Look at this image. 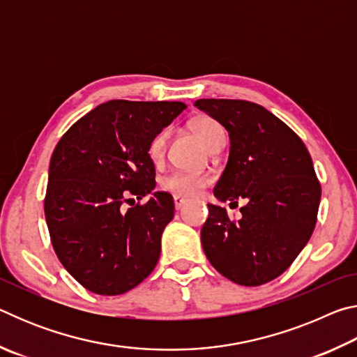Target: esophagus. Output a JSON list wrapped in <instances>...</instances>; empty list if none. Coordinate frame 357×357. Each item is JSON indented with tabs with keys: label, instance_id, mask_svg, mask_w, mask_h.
Listing matches in <instances>:
<instances>
[{
	"label": "esophagus",
	"instance_id": "obj_1",
	"mask_svg": "<svg viewBox=\"0 0 357 357\" xmlns=\"http://www.w3.org/2000/svg\"><path fill=\"white\" fill-rule=\"evenodd\" d=\"M187 204V200L185 198H181V197H174V208H176V211H181Z\"/></svg>",
	"mask_w": 357,
	"mask_h": 357
}]
</instances>
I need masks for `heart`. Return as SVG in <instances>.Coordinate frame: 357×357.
Here are the masks:
<instances>
[{"label":"heart","instance_id":"heart-1","mask_svg":"<svg viewBox=\"0 0 357 357\" xmlns=\"http://www.w3.org/2000/svg\"><path fill=\"white\" fill-rule=\"evenodd\" d=\"M190 129L209 149L213 148L217 142L222 140V138H225V130H223L222 124L219 121H215L214 118H209V116L195 118L190 123ZM167 138H168V134L164 130V132H159V134L151 140L148 146V154L154 162H159L162 157H164ZM211 179L208 174L174 172L172 174H168L167 178H164V181H162V187L178 197L193 198L200 195V193L206 189Z\"/></svg>","mask_w":357,"mask_h":357}]
</instances>
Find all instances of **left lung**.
<instances>
[{"instance_id": "obj_1", "label": "left lung", "mask_w": 357, "mask_h": 357, "mask_svg": "<svg viewBox=\"0 0 357 357\" xmlns=\"http://www.w3.org/2000/svg\"><path fill=\"white\" fill-rule=\"evenodd\" d=\"M195 107L225 128L229 154L214 197L238 203L243 217L208 204L202 245L215 271L238 285L258 287L289 268L313 233L321 187L301 138L264 107L236 99H200Z\"/></svg>"}]
</instances>
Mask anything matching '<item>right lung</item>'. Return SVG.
<instances>
[{"label": "right lung", "instance_id": "1", "mask_svg": "<svg viewBox=\"0 0 357 357\" xmlns=\"http://www.w3.org/2000/svg\"><path fill=\"white\" fill-rule=\"evenodd\" d=\"M184 108L167 100L105 102L78 119L53 151L47 227L59 261L89 291L123 294L159 261L174 203L168 192L154 190L148 146ZM129 195L150 200L123 211Z\"/></svg>", "mask_w": 357, "mask_h": 357}]
</instances>
